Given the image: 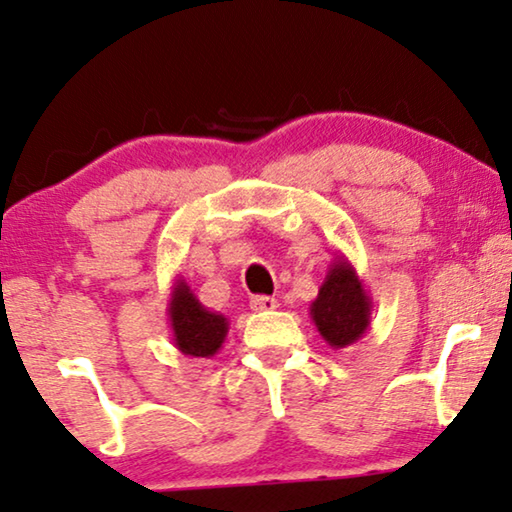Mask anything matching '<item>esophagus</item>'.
<instances>
[{
  "instance_id": "1",
  "label": "esophagus",
  "mask_w": 512,
  "mask_h": 512,
  "mask_svg": "<svg viewBox=\"0 0 512 512\" xmlns=\"http://www.w3.org/2000/svg\"><path fill=\"white\" fill-rule=\"evenodd\" d=\"M278 308V301L273 299V296H253L250 299V310L255 312H271Z\"/></svg>"
}]
</instances>
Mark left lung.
Masks as SVG:
<instances>
[{
	"instance_id": "8db88e82",
	"label": "left lung",
	"mask_w": 512,
	"mask_h": 512,
	"mask_svg": "<svg viewBox=\"0 0 512 512\" xmlns=\"http://www.w3.org/2000/svg\"><path fill=\"white\" fill-rule=\"evenodd\" d=\"M310 317L333 349L354 345L370 329L372 299L345 255H335L329 264L315 301L310 303Z\"/></svg>"
}]
</instances>
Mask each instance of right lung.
Wrapping results in <instances>:
<instances>
[{"label": "right lung", "instance_id": "add662e5", "mask_svg": "<svg viewBox=\"0 0 512 512\" xmlns=\"http://www.w3.org/2000/svg\"><path fill=\"white\" fill-rule=\"evenodd\" d=\"M172 342L181 354L193 358H211L223 349L230 322L220 312L204 308L186 280L177 276L167 303Z\"/></svg>", "mask_w": 512, "mask_h": 512}]
</instances>
